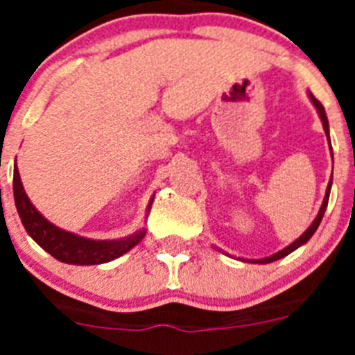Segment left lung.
<instances>
[{
    "mask_svg": "<svg viewBox=\"0 0 355 355\" xmlns=\"http://www.w3.org/2000/svg\"><path fill=\"white\" fill-rule=\"evenodd\" d=\"M309 97H311L313 105H315L316 112H318L320 119H322V124H324L325 135H327V139H329V122H327V115H325V108H324V106H322V103H320L318 99H316V97L313 96V94H309ZM329 144H331V139H329ZM331 184H332V175H331V181H329V184H327V190H325V197H324V202H322V208H320V211H318V215H316V218H315V220H313V224L306 229V233H304L302 236L297 238V240H295L293 243H290V245L284 247L283 250H279V252L272 254V256H268V258L250 259V263H261V265H265V263L277 261V259L284 258V256H288V254H290V252H293L295 249H299L300 245H304V243H306V241L309 240V238H311L313 234H315V231H316V229H318L320 222H322V218H324L325 208H327V202H329V193H331ZM243 261H245V259H243ZM247 261H249V259H247Z\"/></svg>",
    "mask_w": 355,
    "mask_h": 355,
    "instance_id": "1",
    "label": "left lung"
}]
</instances>
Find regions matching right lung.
Returning a JSON list of instances; mask_svg holds the SVG:
<instances>
[{
	"label": "right lung",
	"instance_id": "1",
	"mask_svg": "<svg viewBox=\"0 0 355 355\" xmlns=\"http://www.w3.org/2000/svg\"><path fill=\"white\" fill-rule=\"evenodd\" d=\"M14 199L15 208H17L21 222H23L26 233L42 247L46 252H49L53 258L69 265H101L112 259L119 258L128 250L133 249L144 236L146 229H140L135 234L121 240H90V238L78 236L74 233H69L64 229L56 227L51 222L46 220L42 215L35 209L24 192L21 175H19L17 165L14 167ZM153 200L149 202L147 209H150Z\"/></svg>",
	"mask_w": 355,
	"mask_h": 355
}]
</instances>
